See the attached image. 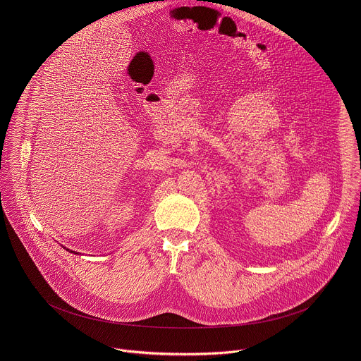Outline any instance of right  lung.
<instances>
[{"label":"right lung","mask_w":361,"mask_h":361,"mask_svg":"<svg viewBox=\"0 0 361 361\" xmlns=\"http://www.w3.org/2000/svg\"><path fill=\"white\" fill-rule=\"evenodd\" d=\"M63 249H66V247H63ZM66 252H69V253H73V255H78V252H72V250H69V249H66Z\"/></svg>","instance_id":"add662e5"}]
</instances>
